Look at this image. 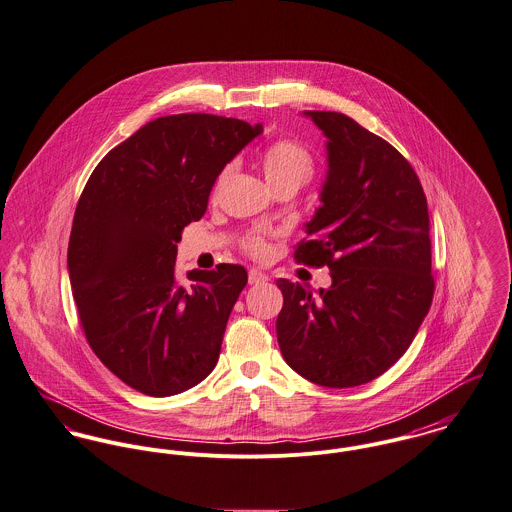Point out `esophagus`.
<instances>
[{
    "instance_id": "obj_1",
    "label": "esophagus",
    "mask_w": 512,
    "mask_h": 512,
    "mask_svg": "<svg viewBox=\"0 0 512 512\" xmlns=\"http://www.w3.org/2000/svg\"><path fill=\"white\" fill-rule=\"evenodd\" d=\"M248 281L252 283V285H258V283H266L268 281V276L264 274V272H260V270H250L248 272Z\"/></svg>"
}]
</instances>
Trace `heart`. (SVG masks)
<instances>
[{"mask_svg":"<svg viewBox=\"0 0 512 512\" xmlns=\"http://www.w3.org/2000/svg\"><path fill=\"white\" fill-rule=\"evenodd\" d=\"M262 172L268 180V184L274 187L276 191L283 187H293L299 189L305 186L307 182L313 180L317 172V164L309 148H305L301 142L291 139H279L272 142L260 156ZM229 176V168L221 172L217 178V187L223 186V182ZM240 248L244 254L256 260H264L270 254V244L264 236L260 234H250L242 240Z\"/></svg>","mask_w":512,"mask_h":512,"instance_id":"1","label":"heart"}]
</instances>
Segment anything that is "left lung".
<instances>
[{
  "label": "left lung",
  "instance_id": "8db88e82",
  "mask_svg": "<svg viewBox=\"0 0 512 512\" xmlns=\"http://www.w3.org/2000/svg\"><path fill=\"white\" fill-rule=\"evenodd\" d=\"M328 139V176L295 262L330 270L313 295L279 279V350L305 379L356 387L411 346L434 295L426 195L409 160L336 111H307Z\"/></svg>",
  "mask_w": 512,
  "mask_h": 512
}]
</instances>
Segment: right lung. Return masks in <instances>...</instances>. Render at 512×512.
Segmentation results:
<instances>
[{
  "mask_svg": "<svg viewBox=\"0 0 512 512\" xmlns=\"http://www.w3.org/2000/svg\"><path fill=\"white\" fill-rule=\"evenodd\" d=\"M262 133L209 113L158 117L109 150L84 187L68 242L80 326L93 354L150 397L213 372L248 274L238 264L176 272L178 242L221 170Z\"/></svg>",
  "mask_w": 512,
  "mask_h": 512,
  "instance_id": "add662e5",
  "label": "right lung"
}]
</instances>
